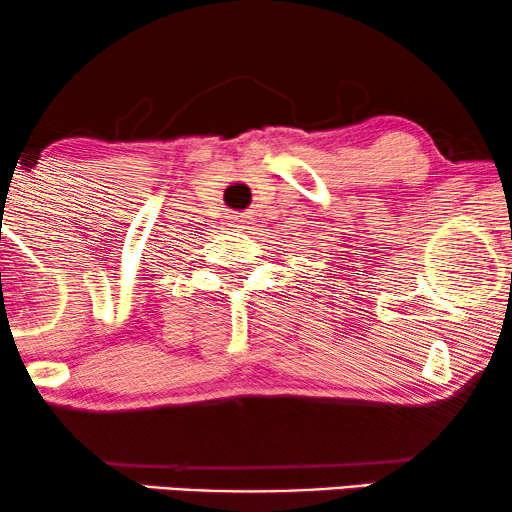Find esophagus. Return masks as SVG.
<instances>
[{"instance_id": "34e87169", "label": "esophagus", "mask_w": 512, "mask_h": 512, "mask_svg": "<svg viewBox=\"0 0 512 512\" xmlns=\"http://www.w3.org/2000/svg\"><path fill=\"white\" fill-rule=\"evenodd\" d=\"M231 226H233V228H245V226H250V216H233Z\"/></svg>"}]
</instances>
